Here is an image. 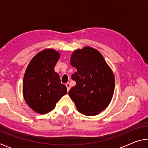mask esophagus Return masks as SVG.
Returning <instances> with one entry per match:
<instances>
[{
    "label": "esophagus",
    "mask_w": 148,
    "mask_h": 148,
    "mask_svg": "<svg viewBox=\"0 0 148 148\" xmlns=\"http://www.w3.org/2000/svg\"><path fill=\"white\" fill-rule=\"evenodd\" d=\"M66 87L67 88V90H68V91L70 90V89H71V85H70L69 83H66Z\"/></svg>",
    "instance_id": "34e87169"
}]
</instances>
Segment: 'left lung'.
Here are the masks:
<instances>
[{
	"mask_svg": "<svg viewBox=\"0 0 148 148\" xmlns=\"http://www.w3.org/2000/svg\"><path fill=\"white\" fill-rule=\"evenodd\" d=\"M71 64L77 70L72 75L76 84L69 95L77 111L88 116L99 114L113 97L115 78L112 69L98 50L88 46L75 50Z\"/></svg>",
	"mask_w": 148,
	"mask_h": 148,
	"instance_id": "8db88e82",
	"label": "left lung"
}]
</instances>
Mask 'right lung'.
I'll use <instances>...</instances> for the list:
<instances>
[{"mask_svg": "<svg viewBox=\"0 0 148 148\" xmlns=\"http://www.w3.org/2000/svg\"><path fill=\"white\" fill-rule=\"evenodd\" d=\"M60 53L45 49L30 61L24 75L23 94L25 101L34 112L45 114L53 110L56 103L67 93L54 67Z\"/></svg>", "mask_w": 148, "mask_h": 148, "instance_id": "add662e5", "label": "right lung"}]
</instances>
